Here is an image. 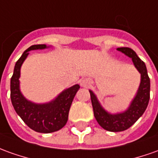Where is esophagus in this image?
<instances>
[{"label": "esophagus", "instance_id": "esophagus-1", "mask_svg": "<svg viewBox=\"0 0 158 158\" xmlns=\"http://www.w3.org/2000/svg\"><path fill=\"white\" fill-rule=\"evenodd\" d=\"M90 81L89 79H87V78H83V79H81L80 80V85L81 87H89L90 85Z\"/></svg>", "mask_w": 158, "mask_h": 158}]
</instances>
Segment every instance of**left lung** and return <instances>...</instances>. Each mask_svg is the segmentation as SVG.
<instances>
[{"label": "left lung", "mask_w": 158, "mask_h": 158, "mask_svg": "<svg viewBox=\"0 0 158 158\" xmlns=\"http://www.w3.org/2000/svg\"><path fill=\"white\" fill-rule=\"evenodd\" d=\"M117 51L131 58L135 68L140 73V84L129 106L123 112L111 114L102 106L95 94L89 89L94 118L103 129L114 132L128 129L143 115L147 108L151 89V81L145 64L139 58L136 52L128 47L117 48Z\"/></svg>", "instance_id": "left-lung-1"}]
</instances>
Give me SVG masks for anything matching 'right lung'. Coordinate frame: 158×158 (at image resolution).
<instances>
[{
  "label": "right lung",
  "instance_id": "right-lung-1",
  "mask_svg": "<svg viewBox=\"0 0 158 158\" xmlns=\"http://www.w3.org/2000/svg\"><path fill=\"white\" fill-rule=\"evenodd\" d=\"M49 47L46 44H35L26 50L15 64L10 81L11 102L15 112L31 129L41 133L54 132L64 127L68 120L71 103L80 89L79 84H75L63 90L52 101L45 103L32 102L23 95L19 79L24 61L29 55L30 51L44 50Z\"/></svg>",
  "mask_w": 158,
  "mask_h": 158
}]
</instances>
